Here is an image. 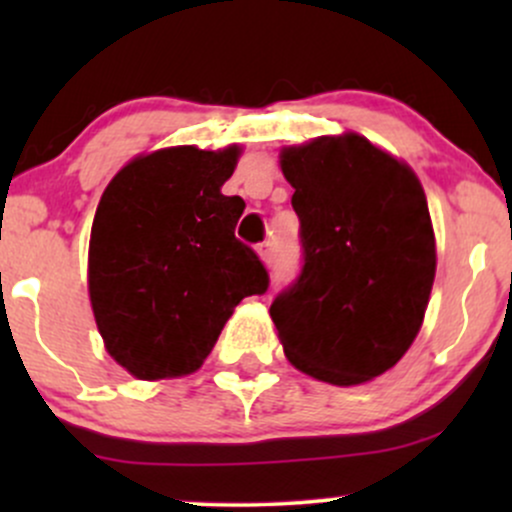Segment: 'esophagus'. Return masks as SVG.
<instances>
[{
  "mask_svg": "<svg viewBox=\"0 0 512 512\" xmlns=\"http://www.w3.org/2000/svg\"><path fill=\"white\" fill-rule=\"evenodd\" d=\"M255 250L264 264H272V243H269V240H264V243L257 245Z\"/></svg>",
  "mask_w": 512,
  "mask_h": 512,
  "instance_id": "esophagus-1",
  "label": "esophagus"
}]
</instances>
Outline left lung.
I'll return each instance as SVG.
<instances>
[{
  "label": "left lung",
  "instance_id": "left-lung-1",
  "mask_svg": "<svg viewBox=\"0 0 512 512\" xmlns=\"http://www.w3.org/2000/svg\"><path fill=\"white\" fill-rule=\"evenodd\" d=\"M301 221L303 267L274 298L284 354L322 383L361 385L407 354L436 276L424 187L366 137L281 151Z\"/></svg>",
  "mask_w": 512,
  "mask_h": 512
}]
</instances>
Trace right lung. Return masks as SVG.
<instances>
[{"mask_svg":"<svg viewBox=\"0 0 512 512\" xmlns=\"http://www.w3.org/2000/svg\"><path fill=\"white\" fill-rule=\"evenodd\" d=\"M240 149L173 146L105 187L88 245V293L108 354L139 380L195 373L233 308L269 274L236 238L245 202L221 195Z\"/></svg>","mask_w":512,"mask_h":512,"instance_id":"right-lung-1","label":"right lung"}]
</instances>
